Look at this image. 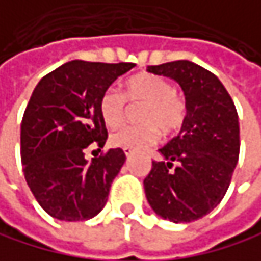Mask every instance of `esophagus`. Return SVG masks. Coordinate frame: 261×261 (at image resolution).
Returning a JSON list of instances; mask_svg holds the SVG:
<instances>
[{
    "label": "esophagus",
    "instance_id": "esophagus-1",
    "mask_svg": "<svg viewBox=\"0 0 261 261\" xmlns=\"http://www.w3.org/2000/svg\"><path fill=\"white\" fill-rule=\"evenodd\" d=\"M123 153H125L126 158H132L133 153H135V150H133V148H123Z\"/></svg>",
    "mask_w": 261,
    "mask_h": 261
}]
</instances>
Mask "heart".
<instances>
[{
    "instance_id": "obj_1",
    "label": "heart",
    "mask_w": 261,
    "mask_h": 261,
    "mask_svg": "<svg viewBox=\"0 0 261 261\" xmlns=\"http://www.w3.org/2000/svg\"><path fill=\"white\" fill-rule=\"evenodd\" d=\"M123 94L129 103H144L138 114L142 123L114 132L110 136L113 147L144 148L158 142L161 129L173 135L184 126L187 102L168 79L151 73L136 74L125 82ZM99 111L107 126L119 128L126 119V102L116 88H108L99 100Z\"/></svg>"
}]
</instances>
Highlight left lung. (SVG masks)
I'll return each instance as SVG.
<instances>
[{
  "label": "left lung",
  "mask_w": 261,
  "mask_h": 261,
  "mask_svg": "<svg viewBox=\"0 0 261 261\" xmlns=\"http://www.w3.org/2000/svg\"><path fill=\"white\" fill-rule=\"evenodd\" d=\"M150 73L179 82L187 119L180 133L159 150L144 180L153 211L174 223L194 222L225 197L240 153L236 105L216 74L190 61L150 65Z\"/></svg>",
  "instance_id": "left-lung-1"
}]
</instances>
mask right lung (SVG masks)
Segmentation results:
<instances>
[{"label": "right lung", "instance_id": "right-lung-1", "mask_svg": "<svg viewBox=\"0 0 261 261\" xmlns=\"http://www.w3.org/2000/svg\"><path fill=\"white\" fill-rule=\"evenodd\" d=\"M133 62L70 61L35 87L21 122L25 182L41 208L65 222L88 220L105 206L113 179L125 162L120 148L100 151L108 138L99 111L103 91Z\"/></svg>", "mask_w": 261, "mask_h": 261}]
</instances>
